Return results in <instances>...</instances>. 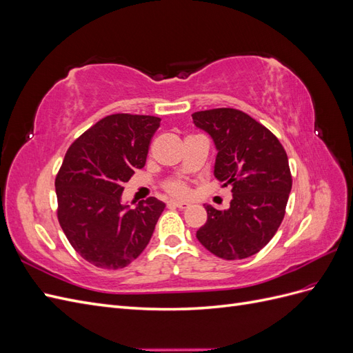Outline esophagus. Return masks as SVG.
I'll return each instance as SVG.
<instances>
[{
    "instance_id": "esophagus-1",
    "label": "esophagus",
    "mask_w": 353,
    "mask_h": 353,
    "mask_svg": "<svg viewBox=\"0 0 353 353\" xmlns=\"http://www.w3.org/2000/svg\"><path fill=\"white\" fill-rule=\"evenodd\" d=\"M168 206H169V208L185 209V208H188V203H185V201H176V200H170V201H168Z\"/></svg>"
}]
</instances>
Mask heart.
Wrapping results in <instances>:
<instances>
[{"label": "heart", "instance_id": "1", "mask_svg": "<svg viewBox=\"0 0 353 353\" xmlns=\"http://www.w3.org/2000/svg\"><path fill=\"white\" fill-rule=\"evenodd\" d=\"M165 188L169 194H172L175 197H187L190 190L187 187V184L184 181H179V179H170L165 184Z\"/></svg>", "mask_w": 353, "mask_h": 353}]
</instances>
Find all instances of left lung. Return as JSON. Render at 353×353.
<instances>
[{
  "instance_id": "1",
  "label": "left lung",
  "mask_w": 353,
  "mask_h": 353,
  "mask_svg": "<svg viewBox=\"0 0 353 353\" xmlns=\"http://www.w3.org/2000/svg\"><path fill=\"white\" fill-rule=\"evenodd\" d=\"M193 122L210 135L218 154L213 175L230 185V208L206 205L208 221L196 237L221 259H244L275 236L292 191V174L281 143L248 113L236 109L196 112Z\"/></svg>"
}]
</instances>
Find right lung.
<instances>
[{
    "label": "right lung",
    "mask_w": 353,
    "mask_h": 353,
    "mask_svg": "<svg viewBox=\"0 0 353 353\" xmlns=\"http://www.w3.org/2000/svg\"><path fill=\"white\" fill-rule=\"evenodd\" d=\"M160 117L105 116L74 141L56 176L57 218L72 248L104 270H119L143 253L165 203H122L123 184L145 165Z\"/></svg>",
    "instance_id": "1"
}]
</instances>
